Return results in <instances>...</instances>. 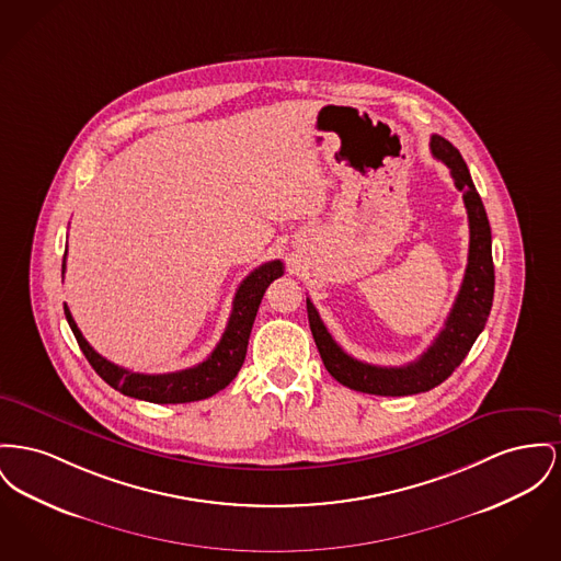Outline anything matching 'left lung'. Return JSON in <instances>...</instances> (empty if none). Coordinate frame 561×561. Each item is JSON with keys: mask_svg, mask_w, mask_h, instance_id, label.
I'll return each instance as SVG.
<instances>
[{"mask_svg": "<svg viewBox=\"0 0 561 561\" xmlns=\"http://www.w3.org/2000/svg\"><path fill=\"white\" fill-rule=\"evenodd\" d=\"M432 154L449 167L456 188L463 197L470 227L468 264L461 279L460 293L428 350L404 366H375L360 363L345 354L324 327L318 309L307 298L309 329L316 339L318 352L330 375L350 390L375 396H411L428 392L440 386L466 358L472 343L485 329L494 300V261H492V229L479 197L470 171L458 148L440 135L430 139Z\"/></svg>", "mask_w": 561, "mask_h": 561, "instance_id": "1", "label": "left lung"}]
</instances>
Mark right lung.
I'll use <instances>...</instances> for the list:
<instances>
[{
	"label": "right lung",
	"instance_id": "obj_1",
	"mask_svg": "<svg viewBox=\"0 0 561 561\" xmlns=\"http://www.w3.org/2000/svg\"><path fill=\"white\" fill-rule=\"evenodd\" d=\"M64 271H66V261H64ZM284 275V263L282 261H271L254 268L237 288L234 298H232L231 318L227 330L216 345V350L197 366L175 370V373H165V375H144V373H133L118 364L105 360L100 356L89 341L82 336L80 329L76 327L67 305L66 309L67 324L73 332L82 354L87 360L95 368V373L101 379L118 390L121 394L131 396L137 400L154 402V404H180V402H195L209 396L225 390L232 379L237 377L241 364L245 360L248 352V341L252 324L259 311V305L264 297V290L268 284L277 277Z\"/></svg>",
	"mask_w": 561,
	"mask_h": 561
}]
</instances>
